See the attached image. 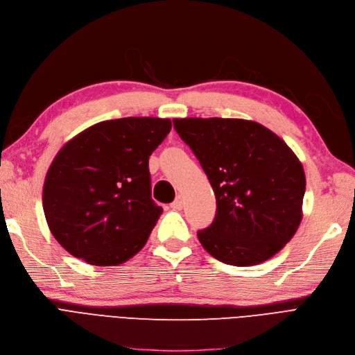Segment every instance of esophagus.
Wrapping results in <instances>:
<instances>
[{
  "label": "esophagus",
  "instance_id": "1",
  "mask_svg": "<svg viewBox=\"0 0 355 355\" xmlns=\"http://www.w3.org/2000/svg\"><path fill=\"white\" fill-rule=\"evenodd\" d=\"M172 209H173V210H182V209H183L182 197H176V200L172 202Z\"/></svg>",
  "mask_w": 355,
  "mask_h": 355
}]
</instances>
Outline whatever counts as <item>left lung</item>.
Here are the masks:
<instances>
[{
  "instance_id": "left-lung-1",
  "label": "left lung",
  "mask_w": 355,
  "mask_h": 355,
  "mask_svg": "<svg viewBox=\"0 0 355 355\" xmlns=\"http://www.w3.org/2000/svg\"><path fill=\"white\" fill-rule=\"evenodd\" d=\"M216 195L204 250L230 266L260 264L282 250L302 218L305 175L286 142L243 119H173Z\"/></svg>"
}]
</instances>
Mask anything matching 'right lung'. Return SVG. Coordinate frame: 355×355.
Returning <instances> with one entry per match:
<instances>
[{
  "label": "right lung",
  "mask_w": 355,
  "mask_h": 355,
  "mask_svg": "<svg viewBox=\"0 0 355 355\" xmlns=\"http://www.w3.org/2000/svg\"><path fill=\"white\" fill-rule=\"evenodd\" d=\"M170 129V119L105 120L63 145L46 172L42 205L67 252L117 266L142 250L163 213L151 198L148 160Z\"/></svg>",
  "instance_id": "1"
}]
</instances>
